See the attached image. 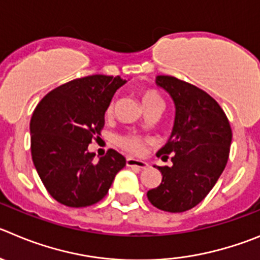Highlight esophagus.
I'll return each mask as SVG.
<instances>
[{
  "instance_id": "1",
  "label": "esophagus",
  "mask_w": 260,
  "mask_h": 260,
  "mask_svg": "<svg viewBox=\"0 0 260 260\" xmlns=\"http://www.w3.org/2000/svg\"><path fill=\"white\" fill-rule=\"evenodd\" d=\"M125 164H127V167H136V168H140V169L147 168L146 161H142V160H138V159H133V157H127Z\"/></svg>"
}]
</instances>
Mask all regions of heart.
Segmentation results:
<instances>
[{"mask_svg":"<svg viewBox=\"0 0 260 260\" xmlns=\"http://www.w3.org/2000/svg\"><path fill=\"white\" fill-rule=\"evenodd\" d=\"M140 94V99H141L142 105L146 108V106L151 105L154 103H163L161 101V97L157 93L155 89L151 88H141L138 91ZM114 111V103H110L105 109V115L111 116ZM115 142L119 147H122L125 151L133 152V154H137V152H141L145 147V140L142 137L137 135H122L118 136L115 138Z\"/></svg>","mask_w":260,"mask_h":260,"instance_id":"obj_1","label":"heart"}]
</instances>
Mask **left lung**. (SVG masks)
Segmentation results:
<instances>
[{"mask_svg": "<svg viewBox=\"0 0 260 260\" xmlns=\"http://www.w3.org/2000/svg\"><path fill=\"white\" fill-rule=\"evenodd\" d=\"M156 84L166 89L176 105L171 138L156 156L171 157L172 167H157L163 178L147 191L155 208L169 213L192 209L214 187L230 155L232 131L219 104L193 84L157 75Z\"/></svg>", "mask_w": 260, "mask_h": 260, "instance_id": "left-lung-1", "label": "left lung"}]
</instances>
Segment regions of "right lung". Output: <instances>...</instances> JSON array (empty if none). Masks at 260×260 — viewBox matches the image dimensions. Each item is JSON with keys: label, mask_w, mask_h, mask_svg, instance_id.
I'll return each mask as SVG.
<instances>
[{"label": "right lung", "mask_w": 260, "mask_h": 260, "mask_svg": "<svg viewBox=\"0 0 260 260\" xmlns=\"http://www.w3.org/2000/svg\"><path fill=\"white\" fill-rule=\"evenodd\" d=\"M125 83L120 77L88 75L48 92L30 119V151L46 190L70 208L103 200L116 173L125 166L122 154L109 149L94 161L88 145L101 135L106 106Z\"/></svg>", "instance_id": "obj_1"}]
</instances>
